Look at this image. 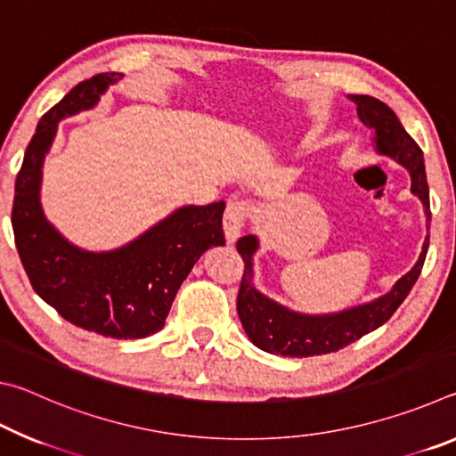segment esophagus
Returning <instances> with one entry per match:
<instances>
[{"label": "esophagus", "mask_w": 456, "mask_h": 456, "mask_svg": "<svg viewBox=\"0 0 456 456\" xmlns=\"http://www.w3.org/2000/svg\"><path fill=\"white\" fill-rule=\"evenodd\" d=\"M247 217H249V207H247L245 200H229L225 215H223V229H225V237L229 243H233L241 235Z\"/></svg>", "instance_id": "1"}]
</instances>
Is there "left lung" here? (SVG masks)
Returning <instances> with one entry per match:
<instances>
[{
	"instance_id": "left-lung-1",
	"label": "left lung",
	"mask_w": 456,
	"mask_h": 456,
	"mask_svg": "<svg viewBox=\"0 0 456 456\" xmlns=\"http://www.w3.org/2000/svg\"><path fill=\"white\" fill-rule=\"evenodd\" d=\"M354 100L358 104L360 120L376 133L374 141L378 151L396 159L400 165H404L411 171L412 192L419 195L427 207V219L430 223L428 183L427 173H424L420 146L400 125L395 110L386 106L382 100L372 96H354ZM256 249L257 239L253 235H245L237 241V251L241 253L245 265L237 291V314L245 328V334L264 352L289 358H310L342 350L392 318V314L398 310V305L404 302L412 285L419 280L424 257H427L428 237L422 245V253L416 265L403 280H398L395 289L372 304L352 307V310L334 315H302L285 310L280 304L261 296L251 283V256Z\"/></svg>"
}]
</instances>
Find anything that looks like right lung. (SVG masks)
I'll list each match as a JSON object with an SVG mask.
<instances>
[{"label": "right lung", "instance_id": "1", "mask_svg": "<svg viewBox=\"0 0 456 456\" xmlns=\"http://www.w3.org/2000/svg\"><path fill=\"white\" fill-rule=\"evenodd\" d=\"M118 78V72H104L76 84L37 122L15 179L12 227L29 283L61 318L106 338L138 339L165 326L176 291L200 253L225 245V200L183 207L110 253L76 249L44 219L37 192L58 120L94 106Z\"/></svg>", "mask_w": 456, "mask_h": 456}]
</instances>
